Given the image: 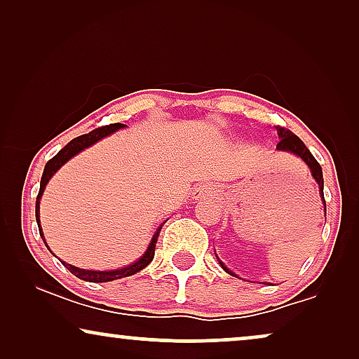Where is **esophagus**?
Here are the masks:
<instances>
[{
    "mask_svg": "<svg viewBox=\"0 0 359 359\" xmlns=\"http://www.w3.org/2000/svg\"><path fill=\"white\" fill-rule=\"evenodd\" d=\"M196 193H198L199 198H203V196L209 194V188H208V186H199V188L196 189Z\"/></svg>",
    "mask_w": 359,
    "mask_h": 359,
    "instance_id": "1",
    "label": "esophagus"
}]
</instances>
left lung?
I'll return each mask as SVG.
<instances>
[{
	"label": "left lung",
	"instance_id": "left-lung-1",
	"mask_svg": "<svg viewBox=\"0 0 359 359\" xmlns=\"http://www.w3.org/2000/svg\"><path fill=\"white\" fill-rule=\"evenodd\" d=\"M276 130H278L279 139H281V140H279V144L276 145V149L279 151H289V154H294L296 156H299V158H301L304 163L309 166V168H311V173L313 176V180H316L317 184H318V193H320L322 203H323V205H325V198H323L322 166L318 165V161L313 158V155L311 154V151H309L307 147L304 145V142L299 139L296 134H292V132L289 130V129H284V127H276ZM325 208H327V205H325ZM325 212H327V209H325ZM215 257H217V255H215ZM219 263H220V266L224 268V271H227L229 274H232V276H235V274L230 271V269L225 266V264L220 262V259H219Z\"/></svg>",
	"mask_w": 359,
	"mask_h": 359
}]
</instances>
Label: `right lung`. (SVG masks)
I'll return each instance as SVG.
<instances>
[{
    "instance_id": "1",
    "label": "right lung",
    "mask_w": 359,
    "mask_h": 359,
    "mask_svg": "<svg viewBox=\"0 0 359 359\" xmlns=\"http://www.w3.org/2000/svg\"><path fill=\"white\" fill-rule=\"evenodd\" d=\"M122 127H126V126L124 124H119V122H117V124H109V126L97 127V129L91 130L90 134L80 135V137H76V139H73L72 142H68V144L63 147V149L58 151V154L53 156V158H50V160L47 161L46 168H43V173H42L41 189H39L37 201H36V220H37L39 233H41V237H43V232H42V229H41V217H39V204H41V198H42V194H43V189H46V186L48 183V180H50L52 176L55 175V171L60 168V166L65 165L67 161L70 160V158H73V156H75L76 154H80L81 150H85V149H88V147H91L93 144H96L97 140H101V139H104V137L111 135L112 132L122 129ZM163 224H161L160 227L156 229V232L154 233V237H151V240H150V245H149V248H147V252L142 255V257L137 259L135 263H132V264H129V266H126V268L112 269V271H91V269H81V268L73 266V264H68L65 262H62V259H60V263L72 274H75L76 278L83 279V281H90V283H107V281H114V279L132 276V274L139 273L140 269H144L145 266H149L151 259H154L155 245H156V240H158L160 230H161V227H163ZM43 243H46V238H43Z\"/></svg>"
}]
</instances>
